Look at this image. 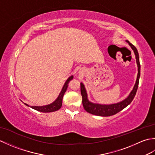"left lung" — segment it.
Masks as SVG:
<instances>
[{
  "label": "left lung",
  "instance_id": "1",
  "mask_svg": "<svg viewBox=\"0 0 155 155\" xmlns=\"http://www.w3.org/2000/svg\"><path fill=\"white\" fill-rule=\"evenodd\" d=\"M130 47L132 48L133 50L134 54H135L137 64L138 67V74L137 78L136 81V83L134 84L133 87V91L130 92V94L128 97L125 98L123 101L119 102V103L116 104H95L92 103L91 102L88 100L87 98V94L86 89H85L84 84L83 83H81V93L82 97H83V105L84 108V110L88 113L91 114H93L94 115H97V116H101V117H108L112 116L115 114L118 113V112L122 110L125 107H127L128 104H129L131 102L133 101V98L135 96L138 86H139V78L140 74V64L139 62V52L137 51V48L134 47L133 45L130 43L129 41H126Z\"/></svg>",
  "mask_w": 155,
  "mask_h": 155
}]
</instances>
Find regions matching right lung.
Wrapping results in <instances>:
<instances>
[{
  "label": "right lung",
  "instance_id": "obj_1",
  "mask_svg": "<svg viewBox=\"0 0 155 155\" xmlns=\"http://www.w3.org/2000/svg\"><path fill=\"white\" fill-rule=\"evenodd\" d=\"M72 78H73V76H71L67 81L65 82V83L64 84L63 87H62V89L61 92V93L59 94L58 98H57V100L54 101L53 103L48 104V105H45V106H41V107H38V106H29L27 104L25 103V104L27 105L28 107H30L31 108H33V109L42 112V113H51V112H54L56 110H58V109H60L61 107H62V98H63L64 94L65 93L68 87V84L69 81H71Z\"/></svg>",
  "mask_w": 155,
  "mask_h": 155
}]
</instances>
